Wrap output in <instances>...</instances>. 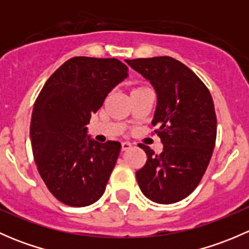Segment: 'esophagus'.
<instances>
[{"mask_svg":"<svg viewBox=\"0 0 249 249\" xmlns=\"http://www.w3.org/2000/svg\"><path fill=\"white\" fill-rule=\"evenodd\" d=\"M131 147H132V144L130 142H123L122 143V150H123V152H125V150H129Z\"/></svg>","mask_w":249,"mask_h":249,"instance_id":"1","label":"esophagus"}]
</instances>
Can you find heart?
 <instances>
[{
  "label": "heart",
  "mask_w": 249,
  "mask_h": 249,
  "mask_svg": "<svg viewBox=\"0 0 249 249\" xmlns=\"http://www.w3.org/2000/svg\"><path fill=\"white\" fill-rule=\"evenodd\" d=\"M142 89H144V88H136V89H134V90H132V92H135V91H139V90H142Z\"/></svg>",
  "instance_id": "obj_1"
}]
</instances>
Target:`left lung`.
Wrapping results in <instances>:
<instances>
[{
    "label": "left lung",
    "mask_w": 249,
    "mask_h": 249,
    "mask_svg": "<svg viewBox=\"0 0 249 249\" xmlns=\"http://www.w3.org/2000/svg\"><path fill=\"white\" fill-rule=\"evenodd\" d=\"M149 80L157 92L152 124L158 125L161 154L139 144L147 162L136 172L145 197L157 203H175L194 192L210 164L217 118L212 96L199 77L170 56L125 60Z\"/></svg>",
    "instance_id": "left-lung-1"
}]
</instances>
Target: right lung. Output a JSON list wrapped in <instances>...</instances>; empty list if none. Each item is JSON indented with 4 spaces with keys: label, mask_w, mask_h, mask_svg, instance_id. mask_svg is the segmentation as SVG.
<instances>
[{
    "label": "right lung",
    "mask_w": 249,
    "mask_h": 249,
    "mask_svg": "<svg viewBox=\"0 0 249 249\" xmlns=\"http://www.w3.org/2000/svg\"><path fill=\"white\" fill-rule=\"evenodd\" d=\"M127 71L114 57H72L50 76L35 102V162L49 192L65 205L89 206L105 193L122 145L96 142L87 125Z\"/></svg>",
    "instance_id": "1"
}]
</instances>
